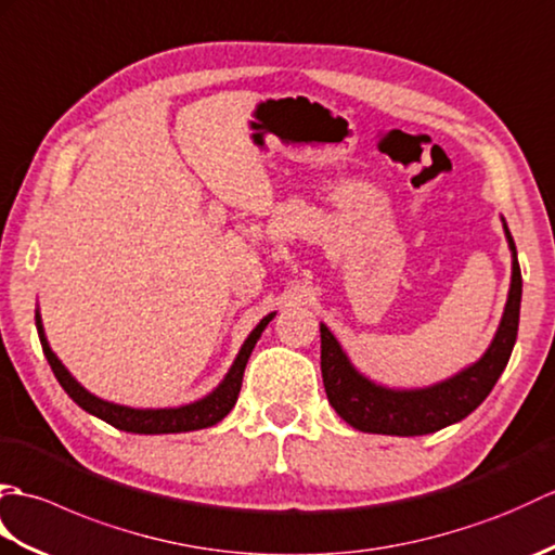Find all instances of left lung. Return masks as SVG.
<instances>
[{
	"label": "left lung",
	"instance_id": "obj_1",
	"mask_svg": "<svg viewBox=\"0 0 555 555\" xmlns=\"http://www.w3.org/2000/svg\"><path fill=\"white\" fill-rule=\"evenodd\" d=\"M503 231L513 253V276L501 324L485 356L453 374L451 379L427 388H388L374 384L352 367L336 336L328 332L326 324H320L322 379L328 403L338 412L340 420L367 434L422 436L465 420L469 412L485 403V398L496 386L499 376L511 360L517 324H520L522 274L520 264H517L515 241L505 219Z\"/></svg>",
	"mask_w": 555,
	"mask_h": 555
}]
</instances>
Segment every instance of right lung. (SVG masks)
I'll list each match as a JSON object with an SVG mask.
<instances>
[{
  "label": "right lung",
  "instance_id": "obj_1",
  "mask_svg": "<svg viewBox=\"0 0 555 555\" xmlns=\"http://www.w3.org/2000/svg\"><path fill=\"white\" fill-rule=\"evenodd\" d=\"M274 314L276 312L267 314L264 320L253 328L250 336L245 338V344H243L238 356H235L229 374L223 376V382L215 388V391L207 393L205 398L195 400V403H188V405H181V408H157V410H152V408L143 410V408H128V405H119V403H109V400L98 398V396H92L90 391H86V388H82L74 379V376H70V372L64 367L62 360L54 356L50 344H47L40 310L35 312V326H38L42 352H44L47 362H50L56 382L62 384V388L70 398H74L76 405H80L82 410L90 412V415L104 420L107 424H112V427L121 429V431H131V434H181V431L207 429V427H211V424L221 422L233 410L235 400H238V393H241L247 358H250V352L259 340V336H262L267 324L274 320Z\"/></svg>",
  "mask_w": 555,
  "mask_h": 555
}]
</instances>
